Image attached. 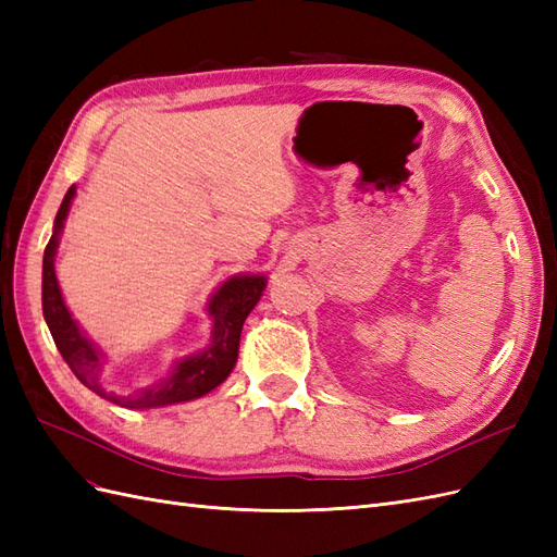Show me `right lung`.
Returning <instances> with one entry per match:
<instances>
[{"instance_id":"obj_1","label":"right lung","mask_w":557,"mask_h":557,"mask_svg":"<svg viewBox=\"0 0 557 557\" xmlns=\"http://www.w3.org/2000/svg\"><path fill=\"white\" fill-rule=\"evenodd\" d=\"M76 188L72 185L66 190L60 211L55 215V230L53 237L46 244L44 250V281H41V305H44V318L48 323L50 334H53V342L58 350L62 352L64 362L70 364L74 376L90 387L92 393L107 397L109 401L117 404V407L125 409H153V407H166V404H178V401H190L201 395L213 391L215 385H221L230 372L237 364L239 356V339H242V327L252 307L258 305V299L264 290L267 278L264 276H234L221 285V290L213 295L209 301V313L213 315V342L211 346L199 352V356L185 358L176 364L174 374L164 383L148 387L144 393H137L132 397H115L107 395L102 385L97 383V369L102 364V358L95 350V346L81 334L78 325L72 320V313L66 311L58 278H55V248L60 239V230L70 211V205L74 199Z\"/></svg>"}]
</instances>
